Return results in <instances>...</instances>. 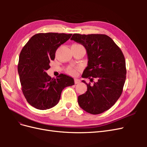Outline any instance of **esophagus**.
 I'll return each instance as SVG.
<instances>
[{
  "label": "esophagus",
  "mask_w": 147,
  "mask_h": 147,
  "mask_svg": "<svg viewBox=\"0 0 147 147\" xmlns=\"http://www.w3.org/2000/svg\"><path fill=\"white\" fill-rule=\"evenodd\" d=\"M74 82L75 84H78L79 83H80V80H79L78 78H75L74 79Z\"/></svg>",
  "instance_id": "1"
}]
</instances>
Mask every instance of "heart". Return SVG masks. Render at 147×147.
Here are the masks:
<instances>
[{"instance_id":"1","label":"heart","mask_w":147,"mask_h":147,"mask_svg":"<svg viewBox=\"0 0 147 147\" xmlns=\"http://www.w3.org/2000/svg\"><path fill=\"white\" fill-rule=\"evenodd\" d=\"M77 45H79V44H77ZM79 68L78 67H69L67 69V72L70 75H75L77 74V70Z\"/></svg>"}]
</instances>
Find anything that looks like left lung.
<instances>
[{
    "instance_id": "1",
    "label": "left lung",
    "mask_w": 147,
    "mask_h": 147,
    "mask_svg": "<svg viewBox=\"0 0 147 147\" xmlns=\"http://www.w3.org/2000/svg\"><path fill=\"white\" fill-rule=\"evenodd\" d=\"M70 40L86 48L88 62L83 78L94 84L86 83L87 91L78 97L80 107L93 115L103 113L121 96L126 77V61L120 48L105 34H74Z\"/></svg>"
}]
</instances>
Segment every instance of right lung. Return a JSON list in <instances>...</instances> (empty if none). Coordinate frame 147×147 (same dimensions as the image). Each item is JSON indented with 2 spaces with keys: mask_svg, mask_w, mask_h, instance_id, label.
Here are the masks:
<instances>
[{
  "mask_svg": "<svg viewBox=\"0 0 147 147\" xmlns=\"http://www.w3.org/2000/svg\"><path fill=\"white\" fill-rule=\"evenodd\" d=\"M72 34L38 33L31 37L20 53L18 71L21 90L28 103L39 110H47L58 103L63 89L74 84V79L61 74L54 78L47 74L59 46Z\"/></svg>",
  "mask_w": 147,
  "mask_h": 147,
  "instance_id": "right-lung-1",
  "label": "right lung"
}]
</instances>
